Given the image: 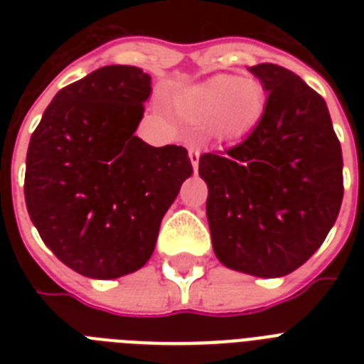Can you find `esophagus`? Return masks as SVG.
<instances>
[{
	"instance_id": "34e87169",
	"label": "esophagus",
	"mask_w": 364,
	"mask_h": 364,
	"mask_svg": "<svg viewBox=\"0 0 364 364\" xmlns=\"http://www.w3.org/2000/svg\"><path fill=\"white\" fill-rule=\"evenodd\" d=\"M188 156H191V162H193V168H194V171H196V170H198L200 151H198V149L191 147V149H188Z\"/></svg>"
}]
</instances>
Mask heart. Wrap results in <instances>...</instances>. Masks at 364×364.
<instances>
[{
    "instance_id": "1",
    "label": "heart",
    "mask_w": 364,
    "mask_h": 364,
    "mask_svg": "<svg viewBox=\"0 0 364 364\" xmlns=\"http://www.w3.org/2000/svg\"><path fill=\"white\" fill-rule=\"evenodd\" d=\"M264 107L262 85L234 75L213 77L181 100V115L219 139L245 136L260 121Z\"/></svg>"
}]
</instances>
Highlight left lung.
<instances>
[{"label": "left lung", "instance_id": "8db88e82", "mask_svg": "<svg viewBox=\"0 0 364 364\" xmlns=\"http://www.w3.org/2000/svg\"><path fill=\"white\" fill-rule=\"evenodd\" d=\"M268 92L251 134L225 153L200 156L205 213L217 259L257 277L302 266L338 217L342 149L327 104L293 71L249 68Z\"/></svg>", "mask_w": 364, "mask_h": 364}]
</instances>
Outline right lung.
<instances>
[{
    "instance_id": "right-lung-1",
    "label": "right lung",
    "mask_w": 364,
    "mask_h": 364,
    "mask_svg": "<svg viewBox=\"0 0 364 364\" xmlns=\"http://www.w3.org/2000/svg\"><path fill=\"white\" fill-rule=\"evenodd\" d=\"M149 96L143 70L105 65L62 88L31 134L26 208L45 245L81 276L139 270L193 173L187 149L134 134Z\"/></svg>"
}]
</instances>
